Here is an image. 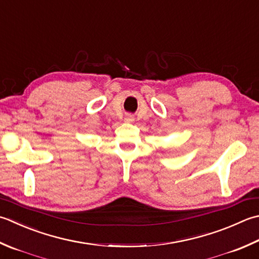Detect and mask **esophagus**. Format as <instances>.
Masks as SVG:
<instances>
[{
    "label": "esophagus",
    "instance_id": "esophagus-1",
    "mask_svg": "<svg viewBox=\"0 0 259 259\" xmlns=\"http://www.w3.org/2000/svg\"><path fill=\"white\" fill-rule=\"evenodd\" d=\"M124 120L126 121V122H134V121H135V116H134L133 114H126Z\"/></svg>",
    "mask_w": 259,
    "mask_h": 259
}]
</instances>
